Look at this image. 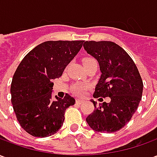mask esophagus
<instances>
[{"mask_svg": "<svg viewBox=\"0 0 157 157\" xmlns=\"http://www.w3.org/2000/svg\"><path fill=\"white\" fill-rule=\"evenodd\" d=\"M82 102V99H80V98L76 99V103H77V104H81Z\"/></svg>", "mask_w": 157, "mask_h": 157, "instance_id": "esophagus-1", "label": "esophagus"}]
</instances>
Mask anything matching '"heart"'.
I'll return each instance as SVG.
<instances>
[{"mask_svg":"<svg viewBox=\"0 0 157 157\" xmlns=\"http://www.w3.org/2000/svg\"><path fill=\"white\" fill-rule=\"evenodd\" d=\"M92 60H95L93 58H90V57H86L83 59V63L84 62H89V61H92ZM86 87L87 86L85 85V84H75L72 86V91L73 92L76 94V95H83L84 92L86 90Z\"/></svg>","mask_w":157,"mask_h":157,"instance_id":"heart-1","label":"heart"}]
</instances>
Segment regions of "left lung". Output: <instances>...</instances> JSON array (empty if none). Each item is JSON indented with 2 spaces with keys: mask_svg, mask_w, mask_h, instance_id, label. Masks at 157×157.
<instances>
[{
  "mask_svg": "<svg viewBox=\"0 0 157 157\" xmlns=\"http://www.w3.org/2000/svg\"><path fill=\"white\" fill-rule=\"evenodd\" d=\"M87 54L98 61L101 77L93 97H109L111 101L99 103L92 101L95 110L86 120L100 133H113L121 129L138 109L143 92V82L135 62L124 49L110 41H86ZM102 99V98H99Z\"/></svg>",
  "mask_w": 157,
  "mask_h": 157,
  "instance_id": "obj_1",
  "label": "left lung"
}]
</instances>
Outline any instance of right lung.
<instances>
[{"label":"right lung","mask_w":157,"mask_h":157,"mask_svg":"<svg viewBox=\"0 0 157 157\" xmlns=\"http://www.w3.org/2000/svg\"><path fill=\"white\" fill-rule=\"evenodd\" d=\"M83 42H44L19 64L11 85L12 103L21 127L29 135L48 137L55 134L64 123L66 109L75 104L69 94L52 98V82L61 76Z\"/></svg>","instance_id":"add662e5"}]
</instances>
